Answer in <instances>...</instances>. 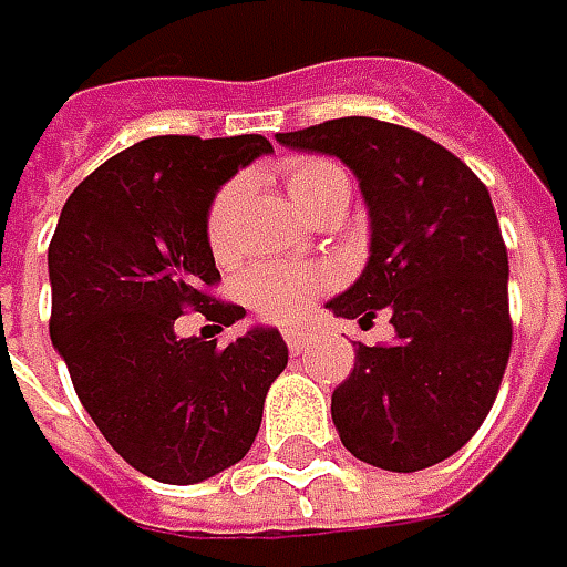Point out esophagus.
<instances>
[{
	"mask_svg": "<svg viewBox=\"0 0 567 567\" xmlns=\"http://www.w3.org/2000/svg\"><path fill=\"white\" fill-rule=\"evenodd\" d=\"M284 340H287V347H290L293 353H302V350L309 347L312 334H309V331H299V328H287V331H284Z\"/></svg>",
	"mask_w": 567,
	"mask_h": 567,
	"instance_id": "1",
	"label": "esophagus"
}]
</instances>
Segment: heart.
Here are the masks:
<instances>
[{
	"instance_id": "obj_1",
	"label": "heart",
	"mask_w": 567,
	"mask_h": 567,
	"mask_svg": "<svg viewBox=\"0 0 567 567\" xmlns=\"http://www.w3.org/2000/svg\"><path fill=\"white\" fill-rule=\"evenodd\" d=\"M284 186L299 210L316 217L338 195H350L347 169L324 157H299L284 169ZM243 202V183L229 179L210 198L205 217V239L217 261H227L236 249V214ZM331 287V271L312 265H255L239 277V296L261 321L293 324L321 290Z\"/></svg>"
}]
</instances>
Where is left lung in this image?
<instances>
[{"label": "left lung", "instance_id": "8db88e82", "mask_svg": "<svg viewBox=\"0 0 567 567\" xmlns=\"http://www.w3.org/2000/svg\"><path fill=\"white\" fill-rule=\"evenodd\" d=\"M277 142L340 157L372 217L369 265L328 309L360 324L384 312L394 340H357L353 372L331 394L340 442L394 473L445 461L483 425L512 357L508 249L489 188L394 122L347 116Z\"/></svg>", "mask_w": 567, "mask_h": 567}]
</instances>
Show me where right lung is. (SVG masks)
I'll list each match as a JSON object with an SVG mask.
<instances>
[{
    "instance_id": "add662e5",
    "label": "right lung",
    "mask_w": 567,
    "mask_h": 567,
    "mask_svg": "<svg viewBox=\"0 0 567 567\" xmlns=\"http://www.w3.org/2000/svg\"><path fill=\"white\" fill-rule=\"evenodd\" d=\"M271 151L261 135L144 138L97 166L55 224L50 338L103 439L151 480L188 486L243 461L287 369L274 328L224 347L176 338L186 312L220 331L246 316L210 293L205 217L214 192Z\"/></svg>"
}]
</instances>
